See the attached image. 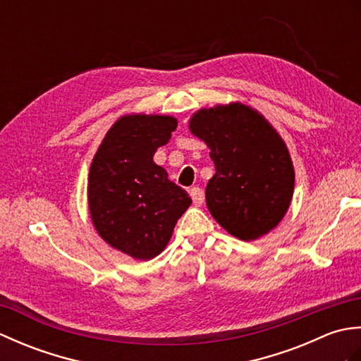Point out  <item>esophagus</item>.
<instances>
[{"instance_id":"1","label":"esophagus","mask_w":361,"mask_h":361,"mask_svg":"<svg viewBox=\"0 0 361 361\" xmlns=\"http://www.w3.org/2000/svg\"><path fill=\"white\" fill-rule=\"evenodd\" d=\"M190 198H192V202L195 206H202L204 202V194L200 188H192L190 189Z\"/></svg>"}]
</instances>
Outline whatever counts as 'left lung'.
I'll list each match as a JSON object with an SVG mask.
<instances>
[{
	"label": "left lung",
	"mask_w": 361,
	"mask_h": 361,
	"mask_svg": "<svg viewBox=\"0 0 361 361\" xmlns=\"http://www.w3.org/2000/svg\"><path fill=\"white\" fill-rule=\"evenodd\" d=\"M190 133L206 142L216 175L206 204L237 239L256 240L279 225L295 190V169L281 135L257 110L242 102L200 109Z\"/></svg>",
	"instance_id": "obj_1"
}]
</instances>
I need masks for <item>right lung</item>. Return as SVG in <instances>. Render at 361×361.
I'll use <instances>...</instances> for the list:
<instances>
[{"label":"right lung","mask_w":361,"mask_h":361,"mask_svg":"<svg viewBox=\"0 0 361 361\" xmlns=\"http://www.w3.org/2000/svg\"><path fill=\"white\" fill-rule=\"evenodd\" d=\"M176 124L164 114H124L91 161L87 190L93 226L111 248L136 260H150L166 248L192 203L153 161Z\"/></svg>","instance_id":"right-lung-1"}]
</instances>
